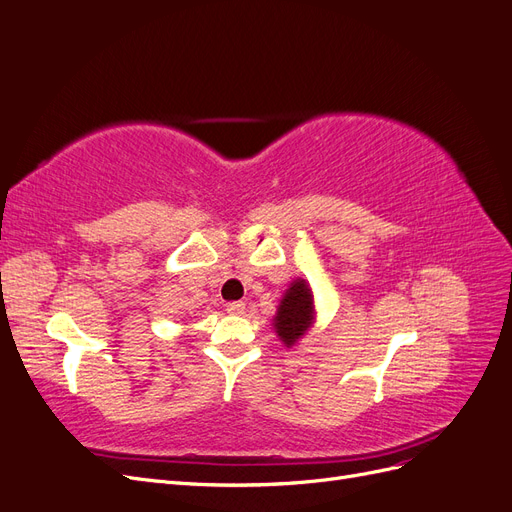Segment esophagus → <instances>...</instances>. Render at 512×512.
Instances as JSON below:
<instances>
[{
    "mask_svg": "<svg viewBox=\"0 0 512 512\" xmlns=\"http://www.w3.org/2000/svg\"><path fill=\"white\" fill-rule=\"evenodd\" d=\"M226 312L241 316L245 312V303L243 301H230V303H226Z\"/></svg>",
    "mask_w": 512,
    "mask_h": 512,
    "instance_id": "34e87169",
    "label": "esophagus"
}]
</instances>
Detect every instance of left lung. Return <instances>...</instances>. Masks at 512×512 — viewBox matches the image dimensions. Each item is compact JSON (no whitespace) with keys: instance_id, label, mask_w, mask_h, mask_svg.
Returning <instances> with one entry per match:
<instances>
[{"instance_id":"1","label":"left lung","mask_w":512,"mask_h":512,"mask_svg":"<svg viewBox=\"0 0 512 512\" xmlns=\"http://www.w3.org/2000/svg\"><path fill=\"white\" fill-rule=\"evenodd\" d=\"M312 316H314L312 290L307 288L305 280L292 282L275 316L277 335H280V339L286 346H292L309 329Z\"/></svg>"}]
</instances>
